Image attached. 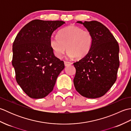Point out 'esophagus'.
<instances>
[{
    "instance_id": "1",
    "label": "esophagus",
    "mask_w": 131,
    "mask_h": 131,
    "mask_svg": "<svg viewBox=\"0 0 131 131\" xmlns=\"http://www.w3.org/2000/svg\"><path fill=\"white\" fill-rule=\"evenodd\" d=\"M64 64H65V66H68L69 65H71L72 63L70 62H68V61H65V62H64Z\"/></svg>"
}]
</instances>
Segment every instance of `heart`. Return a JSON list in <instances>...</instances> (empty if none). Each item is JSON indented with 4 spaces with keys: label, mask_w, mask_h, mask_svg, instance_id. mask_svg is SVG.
I'll list each match as a JSON object with an SVG mask.
<instances>
[{
    "label": "heart",
    "mask_w": 131,
    "mask_h": 131,
    "mask_svg": "<svg viewBox=\"0 0 131 131\" xmlns=\"http://www.w3.org/2000/svg\"><path fill=\"white\" fill-rule=\"evenodd\" d=\"M93 35L88 30L75 25H70L60 30L58 35L52 36L49 39L50 47L57 57H62L67 47L69 58H82L92 48Z\"/></svg>",
    "instance_id": "b5f03b06"
}]
</instances>
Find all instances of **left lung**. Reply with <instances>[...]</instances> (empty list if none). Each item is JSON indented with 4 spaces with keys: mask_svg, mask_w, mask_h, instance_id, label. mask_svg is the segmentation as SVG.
Wrapping results in <instances>:
<instances>
[{
    "mask_svg": "<svg viewBox=\"0 0 131 131\" xmlns=\"http://www.w3.org/2000/svg\"><path fill=\"white\" fill-rule=\"evenodd\" d=\"M93 35L88 53L73 63L76 69L74 84L77 91L89 99L104 96L116 80L119 67V47L106 27L96 21H77Z\"/></svg>",
    "mask_w": 131,
    "mask_h": 131,
    "instance_id": "left-lung-1",
    "label": "left lung"
}]
</instances>
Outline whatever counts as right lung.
I'll return each instance as SVG.
<instances>
[{"mask_svg":"<svg viewBox=\"0 0 131 131\" xmlns=\"http://www.w3.org/2000/svg\"><path fill=\"white\" fill-rule=\"evenodd\" d=\"M62 21L35 19L19 31L13 44L12 65L16 79L24 92L32 99H42L51 92L65 68L55 56L49 39Z\"/></svg>","mask_w":131,"mask_h":131,"instance_id":"add662e5","label":"right lung"}]
</instances>
